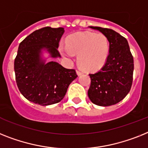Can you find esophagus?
<instances>
[{
	"label": "esophagus",
	"instance_id": "obj_1",
	"mask_svg": "<svg viewBox=\"0 0 148 148\" xmlns=\"http://www.w3.org/2000/svg\"><path fill=\"white\" fill-rule=\"evenodd\" d=\"M76 73H77V75H82V74H83V73L81 71V70H77Z\"/></svg>",
	"mask_w": 148,
	"mask_h": 148
}]
</instances>
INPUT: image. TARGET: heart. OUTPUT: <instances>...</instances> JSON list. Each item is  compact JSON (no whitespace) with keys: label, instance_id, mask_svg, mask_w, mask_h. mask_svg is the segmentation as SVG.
<instances>
[{"label":"heart","instance_id":"b5f03b06","mask_svg":"<svg viewBox=\"0 0 148 148\" xmlns=\"http://www.w3.org/2000/svg\"><path fill=\"white\" fill-rule=\"evenodd\" d=\"M60 50L67 59L78 55V64L86 71L101 69L109 55V42L102 34L80 32L69 37L67 45L60 44Z\"/></svg>","mask_w":148,"mask_h":148}]
</instances>
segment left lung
<instances>
[{"label": "left lung", "mask_w": 148, "mask_h": 148, "mask_svg": "<svg viewBox=\"0 0 148 148\" xmlns=\"http://www.w3.org/2000/svg\"><path fill=\"white\" fill-rule=\"evenodd\" d=\"M101 32L110 44L107 62L100 71L89 74L88 91L93 103L108 107L119 103L128 95L132 84L134 60L126 39L113 29L89 26Z\"/></svg>", "instance_id": "8db88e82"}]
</instances>
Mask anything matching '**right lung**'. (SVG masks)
<instances>
[{
	"label": "right lung",
	"mask_w": 148,
	"mask_h": 148,
	"mask_svg": "<svg viewBox=\"0 0 148 148\" xmlns=\"http://www.w3.org/2000/svg\"><path fill=\"white\" fill-rule=\"evenodd\" d=\"M63 28L45 27L33 32L19 44L14 61L16 81L22 95L35 103L47 106L63 100L75 69L64 68L48 58H60L59 42ZM47 54V55H46Z\"/></svg>",
	"instance_id": "right-lung-1"
}]
</instances>
